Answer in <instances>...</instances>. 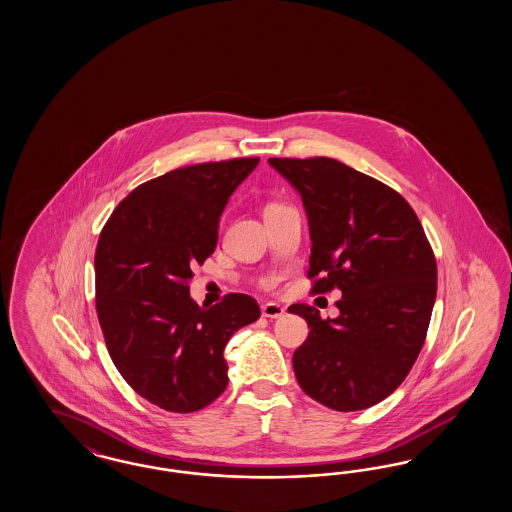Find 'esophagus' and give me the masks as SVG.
<instances>
[{"label": "esophagus", "instance_id": "34e87169", "mask_svg": "<svg viewBox=\"0 0 512 512\" xmlns=\"http://www.w3.org/2000/svg\"><path fill=\"white\" fill-rule=\"evenodd\" d=\"M261 313H263V317L267 318H282L286 315V309L278 303H265L261 307Z\"/></svg>", "mask_w": 512, "mask_h": 512}]
</instances>
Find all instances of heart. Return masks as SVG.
<instances>
[{
  "mask_svg": "<svg viewBox=\"0 0 512 512\" xmlns=\"http://www.w3.org/2000/svg\"><path fill=\"white\" fill-rule=\"evenodd\" d=\"M270 205H276V203H270ZM270 205H267V207H270Z\"/></svg>",
  "mask_w": 512,
  "mask_h": 512,
  "instance_id": "b5f03b06",
  "label": "heart"
}]
</instances>
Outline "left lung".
<instances>
[{
	"label": "left lung",
	"mask_w": 512,
	"mask_h": 512,
	"mask_svg": "<svg viewBox=\"0 0 512 512\" xmlns=\"http://www.w3.org/2000/svg\"><path fill=\"white\" fill-rule=\"evenodd\" d=\"M299 192L311 232L313 293L334 288L340 317L295 303L311 332L293 353L295 378L334 411L368 409L401 386L424 345L438 267L405 197L328 157L268 159Z\"/></svg>",
	"instance_id": "8db88e82"
}]
</instances>
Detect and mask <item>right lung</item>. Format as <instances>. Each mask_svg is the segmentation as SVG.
Returning <instances> with one entry per match:
<instances>
[{
	"label": "right lung",
	"mask_w": 512,
	"mask_h": 512,
	"mask_svg": "<svg viewBox=\"0 0 512 512\" xmlns=\"http://www.w3.org/2000/svg\"><path fill=\"white\" fill-rule=\"evenodd\" d=\"M257 163H201L147 180L99 234L96 309L107 351L128 386L165 411L213 403L228 384L226 343L261 317L245 293L203 309L188 286L192 268L217 247L230 195Z\"/></svg>",
	"instance_id": "obj_1"
}]
</instances>
